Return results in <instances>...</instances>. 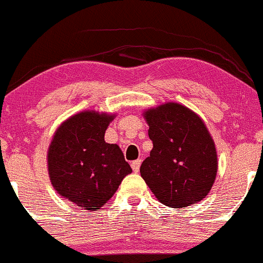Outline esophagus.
<instances>
[{"label":"esophagus","mask_w":263,"mask_h":263,"mask_svg":"<svg viewBox=\"0 0 263 263\" xmlns=\"http://www.w3.org/2000/svg\"><path fill=\"white\" fill-rule=\"evenodd\" d=\"M141 164H142V160H135L134 162H132L131 167H132V170H134V172H138L139 171Z\"/></svg>","instance_id":"34e87169"}]
</instances>
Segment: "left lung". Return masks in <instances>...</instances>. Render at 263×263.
Segmentation results:
<instances>
[{"label":"left lung","instance_id":"obj_1","mask_svg":"<svg viewBox=\"0 0 263 263\" xmlns=\"http://www.w3.org/2000/svg\"><path fill=\"white\" fill-rule=\"evenodd\" d=\"M144 119L153 142L139 170L145 183L168 208L202 200L217 174L215 143L204 121L178 103L148 109Z\"/></svg>","mask_w":263,"mask_h":263}]
</instances>
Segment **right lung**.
Segmentation results:
<instances>
[{
	"label": "right lung",
	"instance_id": "1",
	"mask_svg": "<svg viewBox=\"0 0 263 263\" xmlns=\"http://www.w3.org/2000/svg\"><path fill=\"white\" fill-rule=\"evenodd\" d=\"M114 115L81 111L65 120L49 144L52 185L62 197L89 211L107 204L132 168L118 144L104 141Z\"/></svg>",
	"mask_w": 263,
	"mask_h": 263
}]
</instances>
